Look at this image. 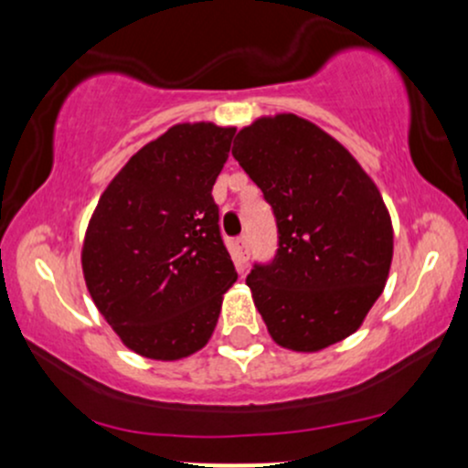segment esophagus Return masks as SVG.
Returning a JSON list of instances; mask_svg holds the SVG:
<instances>
[{
  "label": "esophagus",
  "mask_w": 468,
  "mask_h": 468,
  "mask_svg": "<svg viewBox=\"0 0 468 468\" xmlns=\"http://www.w3.org/2000/svg\"><path fill=\"white\" fill-rule=\"evenodd\" d=\"M235 246H238L241 260H246V252H249V238H246V235H239V238L235 239Z\"/></svg>",
  "instance_id": "1"
}]
</instances>
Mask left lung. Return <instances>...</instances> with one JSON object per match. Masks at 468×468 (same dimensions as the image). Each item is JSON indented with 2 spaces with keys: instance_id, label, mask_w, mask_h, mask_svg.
I'll use <instances>...</instances> for the list:
<instances>
[{
  "instance_id": "1",
  "label": "left lung",
  "mask_w": 468,
  "mask_h": 468,
  "mask_svg": "<svg viewBox=\"0 0 468 468\" xmlns=\"http://www.w3.org/2000/svg\"><path fill=\"white\" fill-rule=\"evenodd\" d=\"M233 155L277 222L275 257L246 277L268 332L294 352L343 341L383 292L394 255L372 178L341 143L294 114L244 127Z\"/></svg>"
}]
</instances>
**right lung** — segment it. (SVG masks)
Returning <instances> with one entry per match:
<instances>
[{
	"mask_svg": "<svg viewBox=\"0 0 468 468\" xmlns=\"http://www.w3.org/2000/svg\"><path fill=\"white\" fill-rule=\"evenodd\" d=\"M235 127L182 122L144 144L103 191L80 264L130 350L178 361L207 346L238 272L211 191Z\"/></svg>",
	"mask_w": 468,
	"mask_h": 468,
	"instance_id": "1",
	"label": "right lung"
}]
</instances>
